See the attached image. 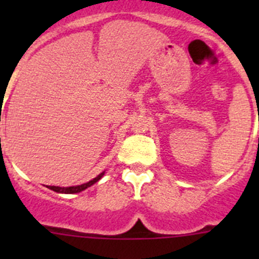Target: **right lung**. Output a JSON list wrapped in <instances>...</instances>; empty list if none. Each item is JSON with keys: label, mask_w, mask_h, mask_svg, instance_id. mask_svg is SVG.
<instances>
[{"label": "right lung", "mask_w": 259, "mask_h": 259, "mask_svg": "<svg viewBox=\"0 0 259 259\" xmlns=\"http://www.w3.org/2000/svg\"><path fill=\"white\" fill-rule=\"evenodd\" d=\"M104 174H105V171L100 173L98 177H96V178L90 180V182L83 183V184H81V185H75V187H56V185H48V188L49 189L54 190V192H56V193H62V194H75V193L82 192V190H85L86 188H89V187H91V185L95 184L96 182H99V180L103 178Z\"/></svg>", "instance_id": "1"}]
</instances>
